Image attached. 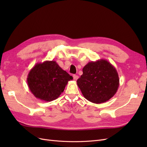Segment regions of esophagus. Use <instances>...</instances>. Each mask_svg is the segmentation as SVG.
I'll list each match as a JSON object with an SVG mask.
<instances>
[{"mask_svg": "<svg viewBox=\"0 0 147 147\" xmlns=\"http://www.w3.org/2000/svg\"><path fill=\"white\" fill-rule=\"evenodd\" d=\"M73 77H74V80H77V79L78 78V75H74Z\"/></svg>", "mask_w": 147, "mask_h": 147, "instance_id": "esophagus-1", "label": "esophagus"}]
</instances>
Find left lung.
Segmentation results:
<instances>
[{"mask_svg":"<svg viewBox=\"0 0 147 147\" xmlns=\"http://www.w3.org/2000/svg\"><path fill=\"white\" fill-rule=\"evenodd\" d=\"M119 82L116 69L102 59L88 63L77 82L84 98L94 104L104 103L112 98L118 90Z\"/></svg>","mask_w":147,"mask_h":147,"instance_id":"left-lung-1","label":"left lung"}]
</instances>
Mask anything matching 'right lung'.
<instances>
[{"mask_svg": "<svg viewBox=\"0 0 147 147\" xmlns=\"http://www.w3.org/2000/svg\"><path fill=\"white\" fill-rule=\"evenodd\" d=\"M73 77L54 61L37 63L31 69L27 82L30 91L37 99L50 102L58 98Z\"/></svg>", "mask_w": 147, "mask_h": 147, "instance_id": "add662e5", "label": "right lung"}]
</instances>
